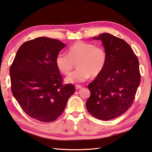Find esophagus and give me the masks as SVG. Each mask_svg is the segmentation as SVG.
<instances>
[{"label":"esophagus","mask_w":152,"mask_h":152,"mask_svg":"<svg viewBox=\"0 0 152 152\" xmlns=\"http://www.w3.org/2000/svg\"><path fill=\"white\" fill-rule=\"evenodd\" d=\"M76 90H78V89H80V88H82V86L81 85H78V84H77V85H76Z\"/></svg>","instance_id":"obj_1"}]
</instances>
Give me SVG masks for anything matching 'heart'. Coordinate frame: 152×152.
Wrapping results in <instances>:
<instances>
[{
  "mask_svg": "<svg viewBox=\"0 0 152 152\" xmlns=\"http://www.w3.org/2000/svg\"><path fill=\"white\" fill-rule=\"evenodd\" d=\"M107 61L104 49L94 43L77 42L68 50V55L59 52L56 57V65L64 74H68L77 62L76 70L67 76L68 83H78L86 81L90 76L96 77L104 70Z\"/></svg>",
  "mask_w": 152,
  "mask_h": 152,
  "instance_id": "1",
  "label": "heart"
}]
</instances>
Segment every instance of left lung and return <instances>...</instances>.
<instances>
[{"instance_id":"8db88e82","label":"left lung","mask_w":152,"mask_h":152,"mask_svg":"<svg viewBox=\"0 0 152 152\" xmlns=\"http://www.w3.org/2000/svg\"><path fill=\"white\" fill-rule=\"evenodd\" d=\"M101 39L107 54L104 70L90 83L91 96L86 107L94 117L110 120L121 115L133 104L141 81L139 61L128 43L105 33Z\"/></svg>"}]
</instances>
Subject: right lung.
I'll return each mask as SVG.
<instances>
[{
  "mask_svg": "<svg viewBox=\"0 0 152 152\" xmlns=\"http://www.w3.org/2000/svg\"><path fill=\"white\" fill-rule=\"evenodd\" d=\"M66 45L42 37L25 42L10 68L11 91L26 114L42 122H51L62 114L75 92L73 84H63L55 60Z\"/></svg>",
  "mask_w": 152,
  "mask_h": 152,
  "instance_id": "1",
  "label": "right lung"
}]
</instances>
